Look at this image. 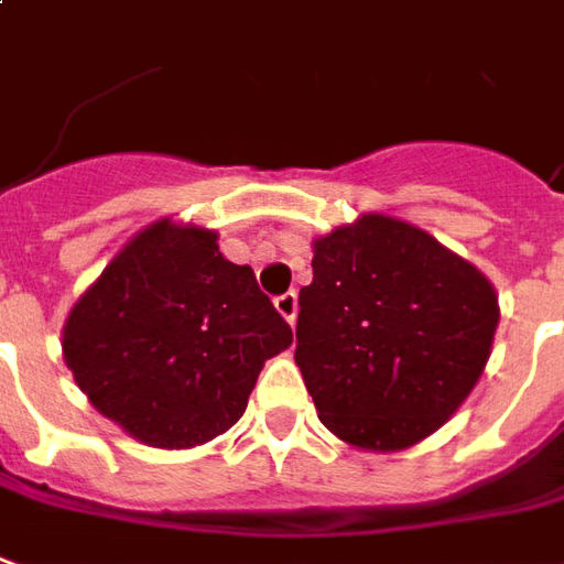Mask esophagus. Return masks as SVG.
<instances>
[{
  "mask_svg": "<svg viewBox=\"0 0 564 564\" xmlns=\"http://www.w3.org/2000/svg\"><path fill=\"white\" fill-rule=\"evenodd\" d=\"M274 308H278V314H281L283 321L293 326L295 314H299V295H295V293L278 295V299H274Z\"/></svg>",
  "mask_w": 564,
  "mask_h": 564,
  "instance_id": "1",
  "label": "esophagus"
}]
</instances>
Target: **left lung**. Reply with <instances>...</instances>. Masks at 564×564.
Wrapping results in <instances>:
<instances>
[{
  "mask_svg": "<svg viewBox=\"0 0 564 564\" xmlns=\"http://www.w3.org/2000/svg\"><path fill=\"white\" fill-rule=\"evenodd\" d=\"M311 247L295 366L326 431L364 452L427 440L491 357L501 321L491 281L397 216L364 214Z\"/></svg>",
  "mask_w": 564,
  "mask_h": 564,
  "instance_id": "1",
  "label": "left lung"
}]
</instances>
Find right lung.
Returning a JSON list of instances; mask_svg holds the SVG:
<instances>
[{
  "mask_svg": "<svg viewBox=\"0 0 564 564\" xmlns=\"http://www.w3.org/2000/svg\"><path fill=\"white\" fill-rule=\"evenodd\" d=\"M219 235L164 216L137 231L63 323V360L88 403L155 448L210 443L241 419L293 329Z\"/></svg>",
  "mask_w": 564,
  "mask_h": 564,
  "instance_id": "right-lung-1",
  "label": "right lung"
}]
</instances>
